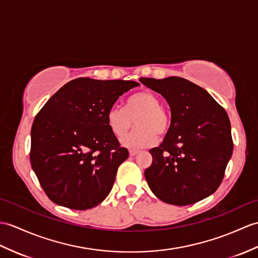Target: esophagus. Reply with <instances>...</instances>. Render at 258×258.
Instances as JSON below:
<instances>
[{
  "label": "esophagus",
  "instance_id": "1",
  "mask_svg": "<svg viewBox=\"0 0 258 258\" xmlns=\"http://www.w3.org/2000/svg\"><path fill=\"white\" fill-rule=\"evenodd\" d=\"M136 154H139V151H136V149H131L130 151V156H135Z\"/></svg>",
  "mask_w": 258,
  "mask_h": 258
}]
</instances>
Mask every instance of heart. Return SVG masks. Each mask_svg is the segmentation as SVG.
Returning a JSON list of instances; mask_svg holds the SVG:
<instances>
[{"label":"heart","mask_w":258,"mask_h":258,"mask_svg":"<svg viewBox=\"0 0 258 258\" xmlns=\"http://www.w3.org/2000/svg\"><path fill=\"white\" fill-rule=\"evenodd\" d=\"M136 118L132 133L121 139L122 145L128 148L149 147L158 137H165L171 126L169 112L160 106V99L151 91L137 92L125 102V106L112 105L106 112V122L115 136H123Z\"/></svg>","instance_id":"b5f03b06"}]
</instances>
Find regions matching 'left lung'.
I'll use <instances>...</instances> for the list:
<instances>
[{"label": "left lung", "instance_id": "1", "mask_svg": "<svg viewBox=\"0 0 258 258\" xmlns=\"http://www.w3.org/2000/svg\"><path fill=\"white\" fill-rule=\"evenodd\" d=\"M140 81L163 95L171 111L168 134L149 151L153 163L145 170L149 188L169 205L205 199L222 182L233 153L227 113L205 89L183 78Z\"/></svg>", "mask_w": 258, "mask_h": 258}]
</instances>
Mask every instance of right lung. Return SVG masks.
Wrapping results in <instances>:
<instances>
[{"instance_id": "1", "label": "right lung", "mask_w": 258, "mask_h": 258, "mask_svg": "<svg viewBox=\"0 0 258 258\" xmlns=\"http://www.w3.org/2000/svg\"><path fill=\"white\" fill-rule=\"evenodd\" d=\"M139 82L78 78L58 90L35 116L32 168L49 199L74 210L100 205L128 157L106 112Z\"/></svg>"}]
</instances>
